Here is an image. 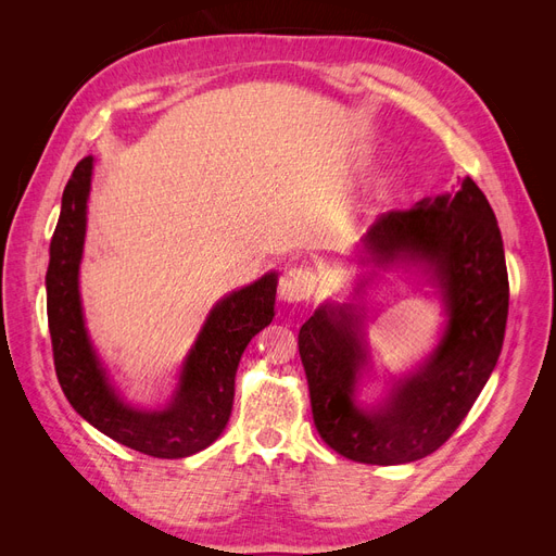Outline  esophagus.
I'll list each match as a JSON object with an SVG mask.
<instances>
[{
    "instance_id": "34e87169",
    "label": "esophagus",
    "mask_w": 556,
    "mask_h": 556,
    "mask_svg": "<svg viewBox=\"0 0 556 556\" xmlns=\"http://www.w3.org/2000/svg\"><path fill=\"white\" fill-rule=\"evenodd\" d=\"M317 292H319V276L308 266H290L288 271L280 276L278 294L288 301V304L311 301Z\"/></svg>"
}]
</instances>
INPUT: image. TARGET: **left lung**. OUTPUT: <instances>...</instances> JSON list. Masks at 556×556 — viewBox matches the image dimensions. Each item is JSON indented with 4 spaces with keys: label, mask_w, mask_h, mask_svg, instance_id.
<instances>
[{
    "label": "left lung",
    "mask_w": 556,
    "mask_h": 556,
    "mask_svg": "<svg viewBox=\"0 0 556 556\" xmlns=\"http://www.w3.org/2000/svg\"><path fill=\"white\" fill-rule=\"evenodd\" d=\"M364 243L378 264L408 257L431 268L450 313L439 350L374 410L355 403L364 350L345 306L315 311L299 331V355L319 439L359 464H408L457 431L494 371L508 319L506 255L490 201L470 178L454 194L382 213Z\"/></svg>",
    "instance_id": "8db88e82"
}]
</instances>
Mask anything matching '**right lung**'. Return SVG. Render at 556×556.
<instances>
[{"mask_svg": "<svg viewBox=\"0 0 556 556\" xmlns=\"http://www.w3.org/2000/svg\"><path fill=\"white\" fill-rule=\"evenodd\" d=\"M92 157H83L66 182L50 241L46 274L48 329L55 374L66 401L109 439L157 459H180L208 447L229 422L233 378L252 336L274 319L276 274L217 304L185 362L180 390L166 410L141 413L117 401L83 327L78 262L86 239Z\"/></svg>", "mask_w": 556, "mask_h": 556, "instance_id": "1", "label": "right lung"}]
</instances>
